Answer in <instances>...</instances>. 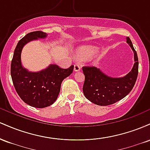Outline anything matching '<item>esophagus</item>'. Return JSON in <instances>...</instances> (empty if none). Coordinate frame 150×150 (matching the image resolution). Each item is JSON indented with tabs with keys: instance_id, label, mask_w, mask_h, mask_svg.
Instances as JSON below:
<instances>
[{
	"instance_id": "1",
	"label": "esophagus",
	"mask_w": 150,
	"mask_h": 150,
	"mask_svg": "<svg viewBox=\"0 0 150 150\" xmlns=\"http://www.w3.org/2000/svg\"><path fill=\"white\" fill-rule=\"evenodd\" d=\"M80 69H81L80 66L78 64H75V65H74V70H75V72L80 71Z\"/></svg>"
}]
</instances>
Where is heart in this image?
I'll use <instances>...</instances> for the list:
<instances>
[{
    "instance_id": "1",
    "label": "heart",
    "mask_w": 150,
    "mask_h": 150,
    "mask_svg": "<svg viewBox=\"0 0 150 150\" xmlns=\"http://www.w3.org/2000/svg\"><path fill=\"white\" fill-rule=\"evenodd\" d=\"M96 49L91 46H84L79 50L77 53V58L78 59L88 60L96 53Z\"/></svg>"
}]
</instances>
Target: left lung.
Listing matches in <instances>:
<instances>
[{
  "mask_svg": "<svg viewBox=\"0 0 150 150\" xmlns=\"http://www.w3.org/2000/svg\"><path fill=\"white\" fill-rule=\"evenodd\" d=\"M126 39L134 52L135 64L125 77L113 78L106 75L96 67H82L85 77L82 90L85 97L94 104L99 106L113 104L128 95L133 88L138 75V58L130 38Z\"/></svg>",
  "mask_w": 150,
  "mask_h": 150,
  "instance_id": "left-lung-1",
  "label": "left lung"
}]
</instances>
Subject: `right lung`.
<instances>
[{
  "mask_svg": "<svg viewBox=\"0 0 150 150\" xmlns=\"http://www.w3.org/2000/svg\"><path fill=\"white\" fill-rule=\"evenodd\" d=\"M46 36L42 31L26 34L17 44L10 68L12 80L18 95L24 102L36 108L47 107L56 101L62 81L73 73L74 68V65L64 69L53 64L42 71L32 73L22 66L20 56L23 46L30 41Z\"/></svg>",
  "mask_w": 150,
  "mask_h": 150,
  "instance_id": "1",
  "label": "right lung"
}]
</instances>
